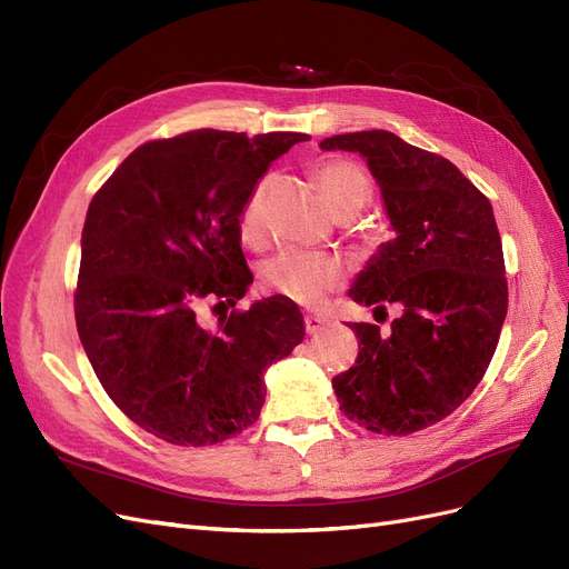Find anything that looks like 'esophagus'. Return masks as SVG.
I'll return each instance as SVG.
<instances>
[{"mask_svg": "<svg viewBox=\"0 0 569 569\" xmlns=\"http://www.w3.org/2000/svg\"><path fill=\"white\" fill-rule=\"evenodd\" d=\"M325 322H327V320H325V316H320V313H311V316L303 318V325H306V332H308V335H316L318 330H322Z\"/></svg>", "mask_w": 569, "mask_h": 569, "instance_id": "esophagus-1", "label": "esophagus"}]
</instances>
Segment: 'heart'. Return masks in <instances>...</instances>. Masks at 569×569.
<instances>
[{
  "label": "heart",
  "mask_w": 569,
  "mask_h": 569,
  "mask_svg": "<svg viewBox=\"0 0 569 569\" xmlns=\"http://www.w3.org/2000/svg\"><path fill=\"white\" fill-rule=\"evenodd\" d=\"M316 180L322 199L335 216H353L368 203L372 194L370 178L363 168L349 159H325L316 166ZM268 182H258L249 194L239 230L247 242H256L263 228V194ZM341 263L330 253L287 249L266 263V284L282 297L299 303H316L325 291L339 284Z\"/></svg>",
  "instance_id": "obj_1"
}]
</instances>
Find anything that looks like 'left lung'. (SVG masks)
<instances>
[{
  "mask_svg": "<svg viewBox=\"0 0 569 569\" xmlns=\"http://www.w3.org/2000/svg\"><path fill=\"white\" fill-rule=\"evenodd\" d=\"M380 184L393 239L358 272L349 297L401 316L389 332L351 322L356 366L337 375L339 410L377 435H412L443 420L485 377L508 311L501 234L489 199L460 170L387 130L327 137Z\"/></svg>",
  "mask_w": 569,
  "mask_h": 569,
  "instance_id": "left-lung-1",
  "label": "left lung"
}]
</instances>
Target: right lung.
<instances>
[{
	"label": "right lung",
	"instance_id": "right-lung-1",
	"mask_svg": "<svg viewBox=\"0 0 569 569\" xmlns=\"http://www.w3.org/2000/svg\"><path fill=\"white\" fill-rule=\"evenodd\" d=\"M301 132L192 130L137 147L90 201L76 325L101 387L149 435L226 441L253 425L263 372L301 343L297 306L270 297L206 330L201 301L234 306L253 282L239 216Z\"/></svg>",
	"mask_w": 569,
	"mask_h": 569
}]
</instances>
